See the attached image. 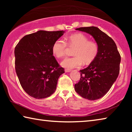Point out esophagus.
Wrapping results in <instances>:
<instances>
[{"label": "esophagus", "mask_w": 132, "mask_h": 132, "mask_svg": "<svg viewBox=\"0 0 132 132\" xmlns=\"http://www.w3.org/2000/svg\"><path fill=\"white\" fill-rule=\"evenodd\" d=\"M64 71H65L66 73L70 72V71H71V70H70V69H66L65 70H64Z\"/></svg>", "instance_id": "esophagus-1"}]
</instances>
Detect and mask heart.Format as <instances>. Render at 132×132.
Instances as JSON below:
<instances>
[{
	"instance_id": "1",
	"label": "heart",
	"mask_w": 132,
	"mask_h": 132,
	"mask_svg": "<svg viewBox=\"0 0 132 132\" xmlns=\"http://www.w3.org/2000/svg\"><path fill=\"white\" fill-rule=\"evenodd\" d=\"M67 45L75 46L73 57H66L61 65L67 69L79 68L85 63H90L94 60L98 53V45L94 41H90L86 35L77 33L66 38V42L61 39L55 41L52 45V52L56 57H63L66 54Z\"/></svg>"
}]
</instances>
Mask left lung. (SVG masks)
Returning <instances> with one entry per match:
<instances>
[{
	"label": "left lung",
	"instance_id": "8db88e82",
	"mask_svg": "<svg viewBox=\"0 0 132 132\" xmlns=\"http://www.w3.org/2000/svg\"><path fill=\"white\" fill-rule=\"evenodd\" d=\"M76 30L93 36L99 50L87 68L80 70L81 77L75 85V91L86 99L98 100L108 93L117 80L119 73L120 55L114 41L98 28L92 26Z\"/></svg>",
	"mask_w": 132,
	"mask_h": 132
}]
</instances>
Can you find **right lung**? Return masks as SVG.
Instances as JSON below:
<instances>
[{
    "label": "right lung",
    "instance_id": "add662e5",
    "mask_svg": "<svg viewBox=\"0 0 132 132\" xmlns=\"http://www.w3.org/2000/svg\"><path fill=\"white\" fill-rule=\"evenodd\" d=\"M64 32L39 30L25 35L15 46V71L22 88L31 97L45 98L55 91L64 69L53 56L52 48Z\"/></svg>",
    "mask_w": 132,
    "mask_h": 132
}]
</instances>
